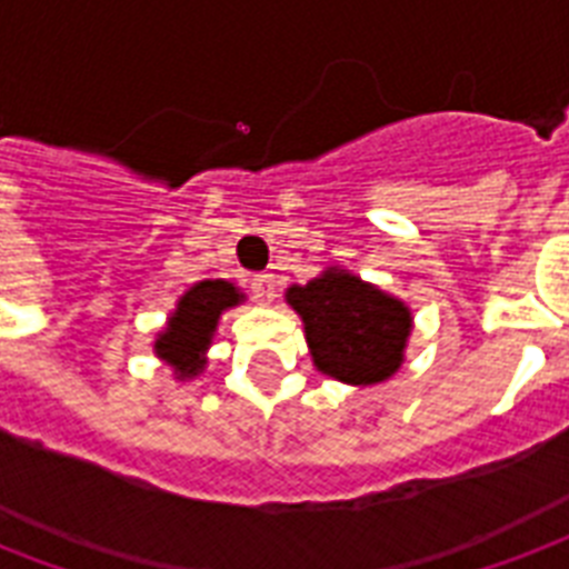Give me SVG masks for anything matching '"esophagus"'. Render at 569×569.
Wrapping results in <instances>:
<instances>
[{
  "label": "esophagus",
  "instance_id": "1",
  "mask_svg": "<svg viewBox=\"0 0 569 569\" xmlns=\"http://www.w3.org/2000/svg\"><path fill=\"white\" fill-rule=\"evenodd\" d=\"M250 292L253 298L262 303H271L274 301V292H277V277L271 271H262V274H253L250 277Z\"/></svg>",
  "mask_w": 569,
  "mask_h": 569
}]
</instances>
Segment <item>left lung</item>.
<instances>
[{
  "mask_svg": "<svg viewBox=\"0 0 569 569\" xmlns=\"http://www.w3.org/2000/svg\"><path fill=\"white\" fill-rule=\"evenodd\" d=\"M286 303L303 321L312 363L321 375L372 387L405 363L413 316L405 301L346 268H328L307 286H289Z\"/></svg>",
  "mask_w": 569,
  "mask_h": 569,
  "instance_id": "left-lung-1",
  "label": "left lung"
}]
</instances>
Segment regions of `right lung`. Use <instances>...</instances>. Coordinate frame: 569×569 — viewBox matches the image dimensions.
I'll use <instances>...</instances> for the list:
<instances>
[{"instance_id": "add662e5", "label": "right lung", "mask_w": 569, "mask_h": 569, "mask_svg": "<svg viewBox=\"0 0 569 569\" xmlns=\"http://www.w3.org/2000/svg\"><path fill=\"white\" fill-rule=\"evenodd\" d=\"M244 301L227 280H200L177 301L168 328L156 337L153 351L171 366L180 380L197 378L206 369V348L212 346L223 310Z\"/></svg>"}]
</instances>
